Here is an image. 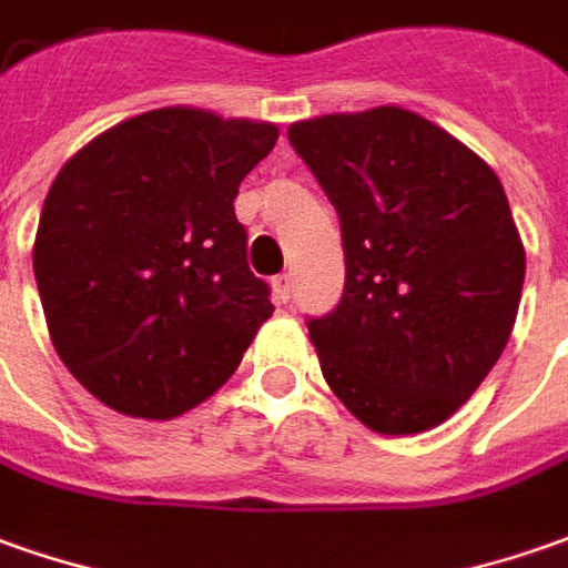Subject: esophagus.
I'll use <instances>...</instances> for the list:
<instances>
[{
  "label": "esophagus",
  "instance_id": "obj_1",
  "mask_svg": "<svg viewBox=\"0 0 568 568\" xmlns=\"http://www.w3.org/2000/svg\"><path fill=\"white\" fill-rule=\"evenodd\" d=\"M273 295H276L280 304L288 301V295H292V276H288V273H280V276L273 280Z\"/></svg>",
  "mask_w": 568,
  "mask_h": 568
}]
</instances>
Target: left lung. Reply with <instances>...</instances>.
<instances>
[{
	"label": "left lung",
	"mask_w": 568,
	"mask_h": 568,
	"mask_svg": "<svg viewBox=\"0 0 568 568\" xmlns=\"http://www.w3.org/2000/svg\"><path fill=\"white\" fill-rule=\"evenodd\" d=\"M342 220L345 288L307 333L338 400L414 435L469 400L507 348L526 248L497 173L414 111L288 126Z\"/></svg>",
	"instance_id": "obj_1"
}]
</instances>
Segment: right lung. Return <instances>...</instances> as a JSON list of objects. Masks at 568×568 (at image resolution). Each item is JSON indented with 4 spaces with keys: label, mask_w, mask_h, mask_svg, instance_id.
I'll use <instances>...</instances> for the list:
<instances>
[{
    "label": "right lung",
    "mask_w": 568,
    "mask_h": 568,
    "mask_svg": "<svg viewBox=\"0 0 568 568\" xmlns=\"http://www.w3.org/2000/svg\"><path fill=\"white\" fill-rule=\"evenodd\" d=\"M276 136L273 123L158 108L58 171L33 245L37 288L58 357L111 410L186 414L273 314L233 202Z\"/></svg>",
    "instance_id": "add662e5"
}]
</instances>
